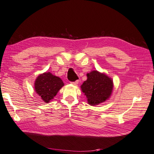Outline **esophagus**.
Returning <instances> with one entry per match:
<instances>
[{
	"label": "esophagus",
	"mask_w": 154,
	"mask_h": 154,
	"mask_svg": "<svg viewBox=\"0 0 154 154\" xmlns=\"http://www.w3.org/2000/svg\"><path fill=\"white\" fill-rule=\"evenodd\" d=\"M71 84H72V85H77L78 84V80L75 81V82H72Z\"/></svg>",
	"instance_id": "esophagus-1"
}]
</instances>
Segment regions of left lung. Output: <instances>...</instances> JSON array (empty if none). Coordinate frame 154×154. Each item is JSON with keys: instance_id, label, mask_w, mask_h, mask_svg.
I'll use <instances>...</instances> for the list:
<instances>
[{"instance_id": "8db88e82", "label": "left lung", "mask_w": 154, "mask_h": 154, "mask_svg": "<svg viewBox=\"0 0 154 154\" xmlns=\"http://www.w3.org/2000/svg\"><path fill=\"white\" fill-rule=\"evenodd\" d=\"M87 80L80 86L86 96L88 104L98 105L111 97L113 90V81L106 74L92 70L86 74Z\"/></svg>"}]
</instances>
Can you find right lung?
Returning <instances> with one entry per match:
<instances>
[{
    "instance_id": "obj_1",
    "label": "right lung",
    "mask_w": 154,
    "mask_h": 154,
    "mask_svg": "<svg viewBox=\"0 0 154 154\" xmlns=\"http://www.w3.org/2000/svg\"><path fill=\"white\" fill-rule=\"evenodd\" d=\"M63 86L62 79L50 72L39 74L34 83L35 91L46 103L51 101Z\"/></svg>"
}]
</instances>
